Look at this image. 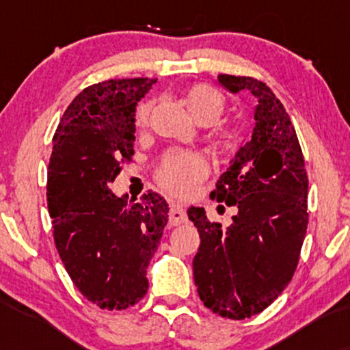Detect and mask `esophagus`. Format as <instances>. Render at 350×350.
Returning <instances> with one entry per match:
<instances>
[{
  "mask_svg": "<svg viewBox=\"0 0 350 350\" xmlns=\"http://www.w3.org/2000/svg\"><path fill=\"white\" fill-rule=\"evenodd\" d=\"M187 222V214L186 208H184L180 204H172L170 207V224L171 226H179V224Z\"/></svg>",
  "mask_w": 350,
  "mask_h": 350,
  "instance_id": "1",
  "label": "esophagus"
}]
</instances>
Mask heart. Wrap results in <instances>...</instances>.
Masks as SVG:
<instances>
[{
  "label": "heart",
  "mask_w": 350,
  "mask_h": 350,
  "mask_svg": "<svg viewBox=\"0 0 350 350\" xmlns=\"http://www.w3.org/2000/svg\"><path fill=\"white\" fill-rule=\"evenodd\" d=\"M192 118L200 124H211L219 118L226 107V98L215 88L196 83L187 87L180 97ZM151 102H143L136 107L135 124L144 128L150 122ZM243 130L237 124H220L212 133L214 148L222 154H234L243 144ZM207 159L198 151H171L154 167V180L158 186L172 196H189L207 176Z\"/></svg>",
  "instance_id": "b5f03b06"
}]
</instances>
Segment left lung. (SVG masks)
<instances>
[{"instance_id": "1", "label": "left lung", "mask_w": 350, "mask_h": 350, "mask_svg": "<svg viewBox=\"0 0 350 350\" xmlns=\"http://www.w3.org/2000/svg\"><path fill=\"white\" fill-rule=\"evenodd\" d=\"M219 82L234 94L255 95L256 123L212 192L237 207L230 226L189 207L200 237L192 270L204 306L245 319L270 306L295 275L308 228V174L290 115L267 83L227 74Z\"/></svg>"}]
</instances>
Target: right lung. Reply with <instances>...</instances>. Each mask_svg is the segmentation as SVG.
<instances>
[{
    "mask_svg": "<svg viewBox=\"0 0 350 350\" xmlns=\"http://www.w3.org/2000/svg\"><path fill=\"white\" fill-rule=\"evenodd\" d=\"M156 79H110L83 88L60 120L47 170L54 242L72 283L95 306L120 311L148 291L146 268L167 222L166 200L108 189L133 161L135 110Z\"/></svg>",
    "mask_w": 350,
    "mask_h": 350,
    "instance_id": "1",
    "label": "right lung"
}]
</instances>
